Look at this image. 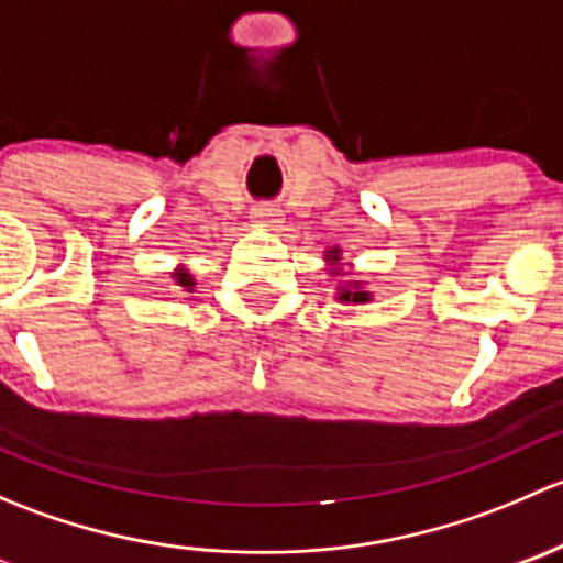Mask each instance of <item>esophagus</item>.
Wrapping results in <instances>:
<instances>
[{"mask_svg": "<svg viewBox=\"0 0 563 563\" xmlns=\"http://www.w3.org/2000/svg\"><path fill=\"white\" fill-rule=\"evenodd\" d=\"M255 223L261 225H277L280 223V209H272V207H258L253 212Z\"/></svg>", "mask_w": 563, "mask_h": 563, "instance_id": "esophagus-1", "label": "esophagus"}]
</instances>
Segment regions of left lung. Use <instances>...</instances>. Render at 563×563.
<instances>
[{
    "label": "left lung",
    "instance_id": "1",
    "mask_svg": "<svg viewBox=\"0 0 563 563\" xmlns=\"http://www.w3.org/2000/svg\"><path fill=\"white\" fill-rule=\"evenodd\" d=\"M332 258H329V261H340L338 258V250H332ZM340 299H343V302H367V299H371V294H367V291H343V294H340Z\"/></svg>",
    "mask_w": 563,
    "mask_h": 563
}]
</instances>
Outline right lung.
I'll return each mask as SVG.
<instances>
[{"instance_id": "obj_1", "label": "right lung", "mask_w": 563, "mask_h": 563, "mask_svg": "<svg viewBox=\"0 0 563 563\" xmlns=\"http://www.w3.org/2000/svg\"><path fill=\"white\" fill-rule=\"evenodd\" d=\"M174 277H176V283H179L181 288H192V277L187 275L185 269H179V272H174Z\"/></svg>"}]
</instances>
